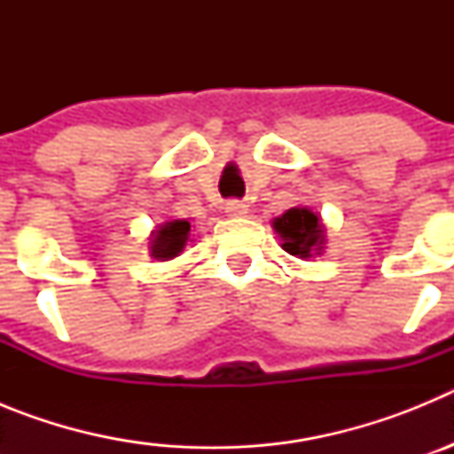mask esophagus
I'll return each instance as SVG.
<instances>
[{
    "label": "esophagus",
    "instance_id": "esophagus-1",
    "mask_svg": "<svg viewBox=\"0 0 454 454\" xmlns=\"http://www.w3.org/2000/svg\"><path fill=\"white\" fill-rule=\"evenodd\" d=\"M224 214L230 218H243L247 214V204L239 202V200H231V202L224 204Z\"/></svg>",
    "mask_w": 454,
    "mask_h": 454
}]
</instances>
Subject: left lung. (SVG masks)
Wrapping results in <instances>:
<instances>
[{
    "instance_id": "8db88e82",
    "label": "left lung",
    "mask_w": 454,
    "mask_h": 454,
    "mask_svg": "<svg viewBox=\"0 0 454 454\" xmlns=\"http://www.w3.org/2000/svg\"><path fill=\"white\" fill-rule=\"evenodd\" d=\"M272 230L282 239V250L298 259H314L325 252L327 231L323 218L309 207H293L272 220Z\"/></svg>"
}]
</instances>
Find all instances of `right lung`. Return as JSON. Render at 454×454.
<instances>
[{"label": "right lung", "instance_id": "obj_1", "mask_svg": "<svg viewBox=\"0 0 454 454\" xmlns=\"http://www.w3.org/2000/svg\"><path fill=\"white\" fill-rule=\"evenodd\" d=\"M191 223L184 218L166 220V223L156 224V230L150 234V256L156 262H170L179 256L191 240Z\"/></svg>", "mask_w": 454, "mask_h": 454}]
</instances>
